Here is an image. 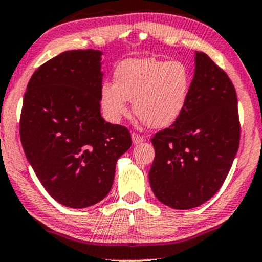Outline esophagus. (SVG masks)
Listing matches in <instances>:
<instances>
[{
  "mask_svg": "<svg viewBox=\"0 0 262 262\" xmlns=\"http://www.w3.org/2000/svg\"><path fill=\"white\" fill-rule=\"evenodd\" d=\"M132 142L134 143H141L143 141H146V137L145 136H141L140 134H137V132H132Z\"/></svg>",
  "mask_w": 262,
  "mask_h": 262,
  "instance_id": "esophagus-1",
  "label": "esophagus"
}]
</instances>
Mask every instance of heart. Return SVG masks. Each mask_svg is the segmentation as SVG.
Listing matches in <instances>:
<instances>
[{"mask_svg":"<svg viewBox=\"0 0 262 262\" xmlns=\"http://www.w3.org/2000/svg\"><path fill=\"white\" fill-rule=\"evenodd\" d=\"M114 80L100 90L101 110L112 123L127 116L130 100L143 123L166 127L184 111L191 90V72L181 61L130 58L119 63Z\"/></svg>","mask_w":262,"mask_h":262,"instance_id":"b5f03b06","label":"heart"}]
</instances>
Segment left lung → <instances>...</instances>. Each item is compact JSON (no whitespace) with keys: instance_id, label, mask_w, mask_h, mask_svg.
Wrapping results in <instances>:
<instances>
[{"instance_id":"1","label":"left lung","mask_w":262,"mask_h":262,"mask_svg":"<svg viewBox=\"0 0 262 262\" xmlns=\"http://www.w3.org/2000/svg\"><path fill=\"white\" fill-rule=\"evenodd\" d=\"M195 53V75L184 111L151 139V188L162 204L177 210L202 205L220 190L240 143L235 87L206 53Z\"/></svg>"}]
</instances>
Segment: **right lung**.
Listing matches in <instances>:
<instances>
[{
  "label": "right lung",
  "mask_w": 262,
  "mask_h": 262,
  "mask_svg": "<svg viewBox=\"0 0 262 262\" xmlns=\"http://www.w3.org/2000/svg\"><path fill=\"white\" fill-rule=\"evenodd\" d=\"M101 55L72 50L38 67L19 119L22 147L42 186L74 209L106 198L117 160L132 143L125 126L101 116Z\"/></svg>",
  "instance_id": "obj_1"
}]
</instances>
